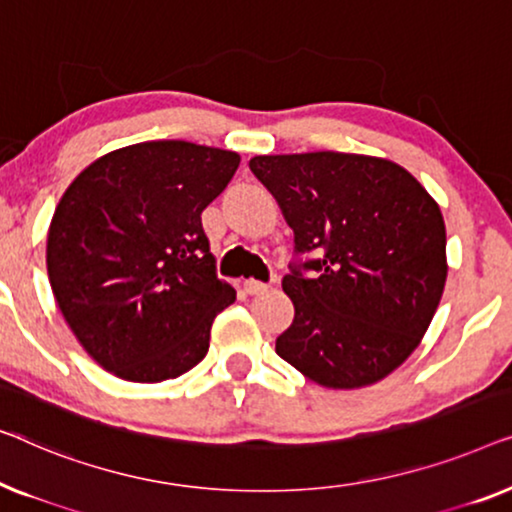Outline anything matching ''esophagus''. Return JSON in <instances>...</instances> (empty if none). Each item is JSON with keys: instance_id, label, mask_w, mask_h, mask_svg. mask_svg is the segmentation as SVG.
Masks as SVG:
<instances>
[{"instance_id": "obj_1", "label": "esophagus", "mask_w": 512, "mask_h": 512, "mask_svg": "<svg viewBox=\"0 0 512 512\" xmlns=\"http://www.w3.org/2000/svg\"><path fill=\"white\" fill-rule=\"evenodd\" d=\"M243 290H246L248 294H262V292L269 290V285L262 283V280L250 278V280H246V283H243Z\"/></svg>"}]
</instances>
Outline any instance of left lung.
I'll list each match as a JSON object with an SVG mask.
<instances>
[{
  "label": "left lung",
  "mask_w": 512,
  "mask_h": 512,
  "mask_svg": "<svg viewBox=\"0 0 512 512\" xmlns=\"http://www.w3.org/2000/svg\"><path fill=\"white\" fill-rule=\"evenodd\" d=\"M250 171L276 197L294 250L320 255L283 278L294 320L276 338L278 355L329 390L390 376L420 345L448 278L434 197L371 155H257Z\"/></svg>",
  "instance_id": "obj_1"
}]
</instances>
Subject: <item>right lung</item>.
<instances>
[{"label": "right lung", "mask_w": 512, "mask_h": 512, "mask_svg": "<svg viewBox=\"0 0 512 512\" xmlns=\"http://www.w3.org/2000/svg\"><path fill=\"white\" fill-rule=\"evenodd\" d=\"M239 162L232 150L143 141L99 157L62 194L48 280L78 343L113 376L162 383L206 357L236 290L215 276L201 211Z\"/></svg>", "instance_id": "right-lung-1"}]
</instances>
